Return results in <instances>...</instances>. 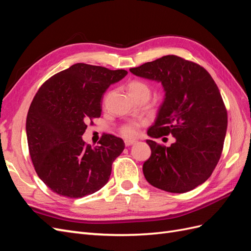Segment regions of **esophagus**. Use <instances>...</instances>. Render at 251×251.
Segmentation results:
<instances>
[{"label":"esophagus","instance_id":"1","mask_svg":"<svg viewBox=\"0 0 251 251\" xmlns=\"http://www.w3.org/2000/svg\"><path fill=\"white\" fill-rule=\"evenodd\" d=\"M135 142H136L135 140H131V139H126V140H125L126 147H130V146H132V144H134Z\"/></svg>","mask_w":251,"mask_h":251}]
</instances>
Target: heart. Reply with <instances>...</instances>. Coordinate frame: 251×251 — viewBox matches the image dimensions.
Returning <instances> with one entry per match:
<instances>
[{
	"label": "heart",
	"instance_id": "1",
	"mask_svg": "<svg viewBox=\"0 0 251 251\" xmlns=\"http://www.w3.org/2000/svg\"><path fill=\"white\" fill-rule=\"evenodd\" d=\"M128 93H130L131 97L137 96V95H149L150 96V88L146 82L141 80H133L127 86ZM142 125V123H137V121H134V123H130L125 125L121 127V134H123L125 137L132 138L135 137L136 135L138 134V128Z\"/></svg>",
	"mask_w": 251,
	"mask_h": 251
}]
</instances>
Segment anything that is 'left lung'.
I'll list each match as a JSON object with an SVG mask.
<instances>
[{
  "mask_svg": "<svg viewBox=\"0 0 251 251\" xmlns=\"http://www.w3.org/2000/svg\"><path fill=\"white\" fill-rule=\"evenodd\" d=\"M130 71L161 82L165 92L155 124L148 135H173L176 141L163 147L147 140L151 154L143 163L151 185L181 194L204 183L214 172L223 150L227 111L210 74L198 64L165 55Z\"/></svg>",
  "mask_w": 251,
  "mask_h": 251,
  "instance_id": "obj_1",
  "label": "left lung"
}]
</instances>
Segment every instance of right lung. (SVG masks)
Masks as SVG:
<instances>
[{
  "label": "right lung",
  "mask_w": 251,
  "mask_h": 251,
  "mask_svg": "<svg viewBox=\"0 0 251 251\" xmlns=\"http://www.w3.org/2000/svg\"><path fill=\"white\" fill-rule=\"evenodd\" d=\"M126 74L78 63L37 91L27 115V141L37 176L52 192L82 198L107 184L124 140L103 135L100 146L91 148L81 136L89 120L100 117L103 93Z\"/></svg>",
  "instance_id": "1"
}]
</instances>
